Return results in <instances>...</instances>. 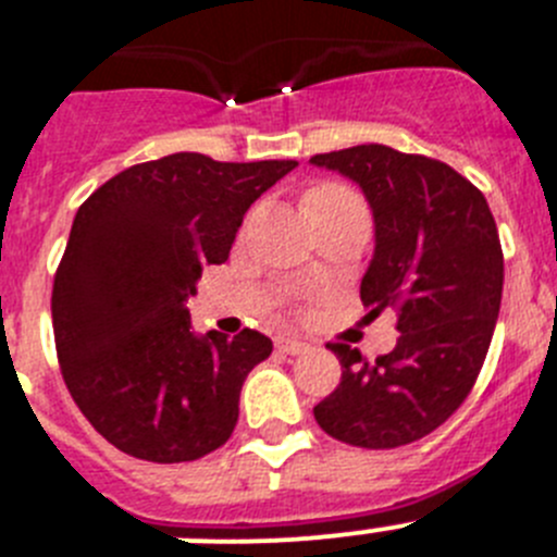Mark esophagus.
Segmentation results:
<instances>
[{
  "mask_svg": "<svg viewBox=\"0 0 557 557\" xmlns=\"http://www.w3.org/2000/svg\"><path fill=\"white\" fill-rule=\"evenodd\" d=\"M275 348L287 356H298V354H304V350H309V345L300 339H293V336H278V339H275Z\"/></svg>",
  "mask_w": 557,
  "mask_h": 557,
  "instance_id": "obj_1",
  "label": "esophagus"
}]
</instances>
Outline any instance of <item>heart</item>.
<instances>
[{
	"label": "heart",
	"instance_id": "obj_1",
	"mask_svg": "<svg viewBox=\"0 0 557 557\" xmlns=\"http://www.w3.org/2000/svg\"><path fill=\"white\" fill-rule=\"evenodd\" d=\"M312 196H350L348 190H339V187H323V190H314ZM356 198V196H350Z\"/></svg>",
	"mask_w": 557,
	"mask_h": 557
}]
</instances>
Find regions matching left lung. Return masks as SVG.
I'll list each match as a JSON object with an SVG mask.
<instances>
[{"label": "left lung", "mask_w": 557, "mask_h": 557, "mask_svg": "<svg viewBox=\"0 0 557 557\" xmlns=\"http://www.w3.org/2000/svg\"><path fill=\"white\" fill-rule=\"evenodd\" d=\"M364 193L375 253L361 278L370 314L397 312V345L367 361L331 342L342 381L314 406L329 436L367 450L411 445L467 400L492 345L503 248L486 198L447 162L367 143L314 154Z\"/></svg>", "instance_id": "1"}]
</instances>
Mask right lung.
Returning a JSON list of instances; mask_svg holds the SVG:
<instances>
[{"label":"right lung","mask_w":557,"mask_h":557,"mask_svg":"<svg viewBox=\"0 0 557 557\" xmlns=\"http://www.w3.org/2000/svg\"><path fill=\"white\" fill-rule=\"evenodd\" d=\"M295 165L178 151L126 168L76 209L52 287L58 361L82 414L126 456L196 461L232 436L243 381L273 342L251 329L198 336L185 300Z\"/></svg>","instance_id":"right-lung-1"}]
</instances>
